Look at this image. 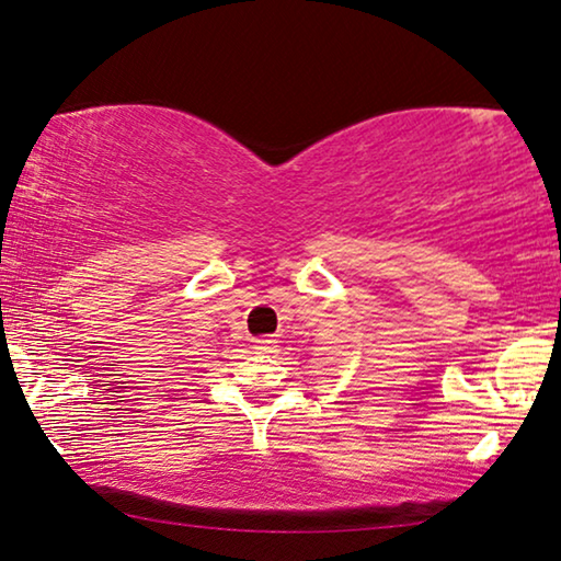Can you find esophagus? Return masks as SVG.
<instances>
[{"label":"esophagus","instance_id":"34e87169","mask_svg":"<svg viewBox=\"0 0 561 561\" xmlns=\"http://www.w3.org/2000/svg\"><path fill=\"white\" fill-rule=\"evenodd\" d=\"M253 343H255V351H261V353H271L275 348L273 339H255Z\"/></svg>","mask_w":561,"mask_h":561}]
</instances>
